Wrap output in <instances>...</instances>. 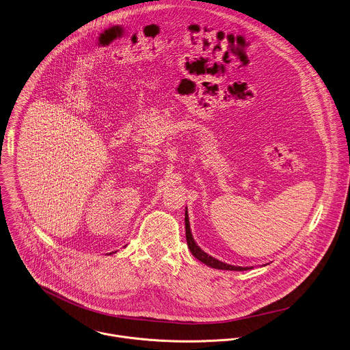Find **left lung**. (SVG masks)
Masks as SVG:
<instances>
[{
    "instance_id": "obj_1",
    "label": "left lung",
    "mask_w": 350,
    "mask_h": 350,
    "mask_svg": "<svg viewBox=\"0 0 350 350\" xmlns=\"http://www.w3.org/2000/svg\"><path fill=\"white\" fill-rule=\"evenodd\" d=\"M185 234H187V243H188V247L191 250V253L199 260L202 261L203 264L208 265L211 268H215V269H221V271H247L249 268H243V267H234V265H228L226 262H221L213 257H211L210 254H207L206 252H203L195 242L193 237H192V232H191V227H189V219H188V212L185 211Z\"/></svg>"
}]
</instances>
